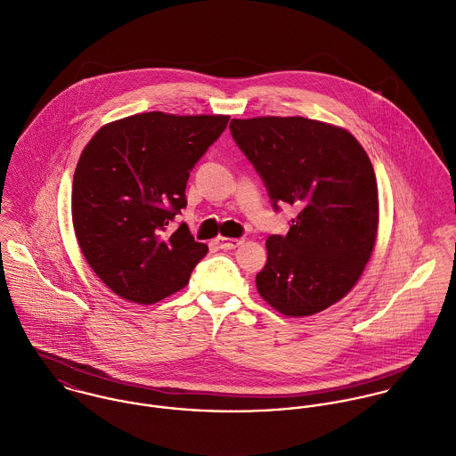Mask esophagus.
Here are the masks:
<instances>
[{
	"label": "esophagus",
	"mask_w": 456,
	"mask_h": 456,
	"mask_svg": "<svg viewBox=\"0 0 456 456\" xmlns=\"http://www.w3.org/2000/svg\"><path fill=\"white\" fill-rule=\"evenodd\" d=\"M244 240L242 239H226V237H217L214 240V244L219 248V249H235L242 244Z\"/></svg>",
	"instance_id": "obj_1"
}]
</instances>
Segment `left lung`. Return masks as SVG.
I'll return each instance as SVG.
<instances>
[{"mask_svg":"<svg viewBox=\"0 0 456 456\" xmlns=\"http://www.w3.org/2000/svg\"><path fill=\"white\" fill-rule=\"evenodd\" d=\"M230 131L273 208H298L288 235L265 242L261 298L289 318L325 311L353 289L376 246L379 196L365 149L349 131L300 116L232 119Z\"/></svg>","mask_w":456,"mask_h":456,"instance_id":"left-lung-1","label":"left lung"}]
</instances>
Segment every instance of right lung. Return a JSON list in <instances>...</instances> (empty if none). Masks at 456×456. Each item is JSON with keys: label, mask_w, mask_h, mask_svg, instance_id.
Instances as JSON below:
<instances>
[{"label": "right lung", "mask_w": 456, "mask_h": 456, "mask_svg": "<svg viewBox=\"0 0 456 456\" xmlns=\"http://www.w3.org/2000/svg\"><path fill=\"white\" fill-rule=\"evenodd\" d=\"M230 116L145 112L112 121L84 147L71 186L77 242L93 272L121 298L151 305L190 282L208 248L186 223L190 172Z\"/></svg>", "instance_id": "right-lung-1"}]
</instances>
